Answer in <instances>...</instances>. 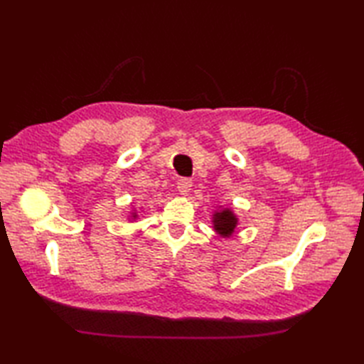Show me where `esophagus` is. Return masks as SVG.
<instances>
[{
  "label": "esophagus",
  "instance_id": "esophagus-1",
  "mask_svg": "<svg viewBox=\"0 0 364 364\" xmlns=\"http://www.w3.org/2000/svg\"><path fill=\"white\" fill-rule=\"evenodd\" d=\"M191 188H192V181L189 178H181V180H178L176 183V189L180 196H188L191 192Z\"/></svg>",
  "mask_w": 364,
  "mask_h": 364
}]
</instances>
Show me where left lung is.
Masks as SVG:
<instances>
[{
	"instance_id": "obj_1",
	"label": "left lung",
	"mask_w": 364,
	"mask_h": 364,
	"mask_svg": "<svg viewBox=\"0 0 364 364\" xmlns=\"http://www.w3.org/2000/svg\"><path fill=\"white\" fill-rule=\"evenodd\" d=\"M211 222H213L214 233L223 239L233 236L235 230L239 225L237 214L231 210V208H225L222 205L218 206V210L213 213Z\"/></svg>"
}]
</instances>
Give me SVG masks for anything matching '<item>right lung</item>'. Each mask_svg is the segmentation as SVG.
<instances>
[{
    "label": "right lung",
    "mask_w": 364,
    "mask_h": 364,
    "mask_svg": "<svg viewBox=\"0 0 364 364\" xmlns=\"http://www.w3.org/2000/svg\"><path fill=\"white\" fill-rule=\"evenodd\" d=\"M136 219H139V211H137V210H133V211L129 213V215H128V220L136 222Z\"/></svg>",
    "instance_id": "obj_1"
}]
</instances>
